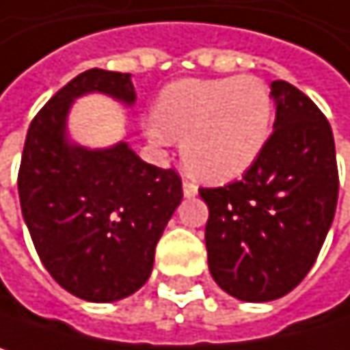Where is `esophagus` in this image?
Wrapping results in <instances>:
<instances>
[{
  "instance_id": "obj_1",
  "label": "esophagus",
  "mask_w": 350,
  "mask_h": 350,
  "mask_svg": "<svg viewBox=\"0 0 350 350\" xmlns=\"http://www.w3.org/2000/svg\"><path fill=\"white\" fill-rule=\"evenodd\" d=\"M183 193H185V197H195L197 195V185L195 183H191V180H185L183 183Z\"/></svg>"
}]
</instances>
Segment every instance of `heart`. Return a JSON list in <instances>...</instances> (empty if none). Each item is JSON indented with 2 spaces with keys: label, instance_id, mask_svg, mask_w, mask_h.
<instances>
[{
  "label": "heart",
  "instance_id": "heart-1",
  "mask_svg": "<svg viewBox=\"0 0 350 350\" xmlns=\"http://www.w3.org/2000/svg\"><path fill=\"white\" fill-rule=\"evenodd\" d=\"M147 122L153 143L183 139L185 165L211 183H230L248 172L273 131V96L254 77L185 79L170 83Z\"/></svg>",
  "mask_w": 350,
  "mask_h": 350
}]
</instances>
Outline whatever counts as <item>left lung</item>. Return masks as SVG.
<instances>
[{
    "instance_id": "obj_1",
    "label": "left lung",
    "mask_w": 350,
    "mask_h": 350,
    "mask_svg": "<svg viewBox=\"0 0 350 350\" xmlns=\"http://www.w3.org/2000/svg\"><path fill=\"white\" fill-rule=\"evenodd\" d=\"M273 135L242 180L201 189L205 244L215 283L242 301H273L314 267L338 201L330 122L295 85L271 83Z\"/></svg>"
}]
</instances>
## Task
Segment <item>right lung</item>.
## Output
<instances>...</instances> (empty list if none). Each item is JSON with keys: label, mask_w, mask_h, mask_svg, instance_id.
I'll return each instance as SVG.
<instances>
[{"label": "right lung", "mask_w": 350, "mask_h": 350, "mask_svg": "<svg viewBox=\"0 0 350 350\" xmlns=\"http://www.w3.org/2000/svg\"><path fill=\"white\" fill-rule=\"evenodd\" d=\"M92 92L126 106L137 98L131 73L88 69L73 77L30 122L18 193L51 277L79 299L110 304L149 279L155 246L183 201V180L143 161L124 141L104 149L73 143L71 104Z\"/></svg>", "instance_id": "obj_1"}]
</instances>
